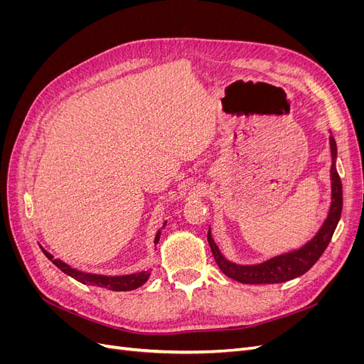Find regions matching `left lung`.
I'll list each match as a JSON object with an SVG mask.
<instances>
[{
  "mask_svg": "<svg viewBox=\"0 0 364 364\" xmlns=\"http://www.w3.org/2000/svg\"><path fill=\"white\" fill-rule=\"evenodd\" d=\"M329 149H331V206L323 225L317 230V234L306 241L299 249L281 253L267 261L259 264H235L223 257L211 234V228L208 230V243L213 250L214 259L226 277L232 278L241 284H278L294 279L310 270L316 261L322 257L329 241L333 238L334 230L341 215L343 208V191H341V181L336 168L337 144L333 135H329Z\"/></svg>",
  "mask_w": 364,
  "mask_h": 364,
  "instance_id": "left-lung-1",
  "label": "left lung"
}]
</instances>
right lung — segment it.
<instances>
[{"instance_id": "right-lung-1", "label": "right lung", "mask_w": 364, "mask_h": 364, "mask_svg": "<svg viewBox=\"0 0 364 364\" xmlns=\"http://www.w3.org/2000/svg\"><path fill=\"white\" fill-rule=\"evenodd\" d=\"M167 222L164 223L162 228H165ZM161 228V229H162ZM161 229L156 232L155 237V245L159 243V238H161ZM43 255H46L54 266L58 269H60L63 273L70 274L71 278H74L75 281H79L82 284H87V285H95V287H103L107 290H112V291H130V290H135L138 287H141L142 284H144L149 277H150V272L149 270H142V272H136V273H130V274H119V277H109V274H97V273H86L82 270H77L71 266H68L67 262H63L60 259L54 258L50 252H47L41 246Z\"/></svg>"}]
</instances>
